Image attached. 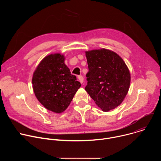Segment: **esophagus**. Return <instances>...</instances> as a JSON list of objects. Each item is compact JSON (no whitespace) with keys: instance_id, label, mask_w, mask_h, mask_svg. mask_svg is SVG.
Masks as SVG:
<instances>
[{"instance_id":"34e87169","label":"esophagus","mask_w":161,"mask_h":161,"mask_svg":"<svg viewBox=\"0 0 161 161\" xmlns=\"http://www.w3.org/2000/svg\"><path fill=\"white\" fill-rule=\"evenodd\" d=\"M78 78L79 81H80L81 83H83V80H84V79H83V77L82 76H79Z\"/></svg>"}]
</instances>
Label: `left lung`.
Masks as SVG:
<instances>
[{"label":"left lung","instance_id":"obj_1","mask_svg":"<svg viewBox=\"0 0 161 161\" xmlns=\"http://www.w3.org/2000/svg\"><path fill=\"white\" fill-rule=\"evenodd\" d=\"M85 53L88 67L85 90L103 111L114 109L122 103L129 88L127 66L118 54L109 50Z\"/></svg>","mask_w":161,"mask_h":161}]
</instances>
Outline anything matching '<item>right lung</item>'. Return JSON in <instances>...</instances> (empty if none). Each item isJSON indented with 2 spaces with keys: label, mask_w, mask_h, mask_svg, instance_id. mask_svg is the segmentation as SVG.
<instances>
[{
  "label": "right lung",
  "mask_w": 161,
  "mask_h": 161,
  "mask_svg": "<svg viewBox=\"0 0 161 161\" xmlns=\"http://www.w3.org/2000/svg\"><path fill=\"white\" fill-rule=\"evenodd\" d=\"M64 60L60 53L47 56L39 63L32 77L34 92L38 101L47 109L57 113L67 108L81 86Z\"/></svg>",
  "instance_id": "1"
}]
</instances>
